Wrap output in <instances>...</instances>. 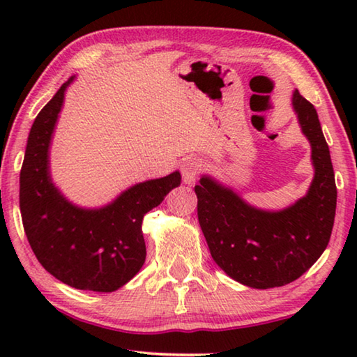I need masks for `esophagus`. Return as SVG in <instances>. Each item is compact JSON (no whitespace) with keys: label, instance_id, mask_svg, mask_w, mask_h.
I'll use <instances>...</instances> for the list:
<instances>
[{"label":"esophagus","instance_id":"34e87169","mask_svg":"<svg viewBox=\"0 0 357 357\" xmlns=\"http://www.w3.org/2000/svg\"><path fill=\"white\" fill-rule=\"evenodd\" d=\"M203 162L200 159H197V157H187V159L183 160V164H181V173H183V179L185 184H193L195 183V179L198 178V174L203 172Z\"/></svg>","mask_w":357,"mask_h":357}]
</instances>
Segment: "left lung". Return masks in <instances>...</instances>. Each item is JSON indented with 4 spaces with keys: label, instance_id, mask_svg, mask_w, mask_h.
I'll return each instance as SVG.
<instances>
[{
    "label": "left lung",
    "instance_id": "left-lung-1",
    "mask_svg": "<svg viewBox=\"0 0 357 357\" xmlns=\"http://www.w3.org/2000/svg\"><path fill=\"white\" fill-rule=\"evenodd\" d=\"M291 102L315 168L305 197L282 211H264L211 176L195 185L198 222L211 257L227 275L250 288L299 279L321 257L334 227L337 187L318 113L298 89Z\"/></svg>",
    "mask_w": 357,
    "mask_h": 357
}]
</instances>
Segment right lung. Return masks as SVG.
Returning <instances> with one entry per match:
<instances>
[{
	"instance_id": "add662e5",
	"label": "right lung",
	"mask_w": 357,
	"mask_h": 357,
	"mask_svg": "<svg viewBox=\"0 0 357 357\" xmlns=\"http://www.w3.org/2000/svg\"><path fill=\"white\" fill-rule=\"evenodd\" d=\"M70 77L42 108L28 135L20 172V213L36 258L53 277L77 289L112 293L126 285L146 258L142 222L181 173L129 187L98 209L72 204L50 176V143Z\"/></svg>"
}]
</instances>
